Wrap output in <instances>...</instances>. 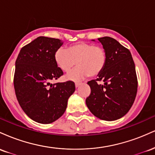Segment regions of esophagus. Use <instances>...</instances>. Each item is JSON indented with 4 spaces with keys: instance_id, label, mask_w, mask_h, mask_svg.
<instances>
[{
    "instance_id": "obj_1",
    "label": "esophagus",
    "mask_w": 155,
    "mask_h": 155,
    "mask_svg": "<svg viewBox=\"0 0 155 155\" xmlns=\"http://www.w3.org/2000/svg\"><path fill=\"white\" fill-rule=\"evenodd\" d=\"M80 84H81V83H79V82H76V83H75V86H76V88H77V87H79Z\"/></svg>"
}]
</instances>
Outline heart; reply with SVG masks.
<instances>
[{"instance_id": "heart-1", "label": "heart", "mask_w": 155, "mask_h": 155, "mask_svg": "<svg viewBox=\"0 0 155 155\" xmlns=\"http://www.w3.org/2000/svg\"><path fill=\"white\" fill-rule=\"evenodd\" d=\"M57 65L63 72L68 73L74 67L66 78L71 81H79L87 76H96L106 65L107 54L104 47L88 42L80 41L69 46L66 49H58L54 53Z\"/></svg>"}]
</instances>
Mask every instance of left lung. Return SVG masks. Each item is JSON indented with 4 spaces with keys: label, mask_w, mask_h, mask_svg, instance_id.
Here are the masks:
<instances>
[{
    "label": "left lung",
    "mask_w": 155,
    "mask_h": 155,
    "mask_svg": "<svg viewBox=\"0 0 155 155\" xmlns=\"http://www.w3.org/2000/svg\"><path fill=\"white\" fill-rule=\"evenodd\" d=\"M107 60L96 79L88 81L91 93L86 104L93 115L106 121L117 120L130 109L138 88L136 67L127 48L111 37L99 38ZM95 41V40H92ZM103 81L104 85H98Z\"/></svg>",
    "instance_id": "1"
}]
</instances>
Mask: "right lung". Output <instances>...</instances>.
I'll use <instances>...</instances> for the list:
<instances>
[{"label":"right lung","instance_id":"right-lung-1","mask_svg":"<svg viewBox=\"0 0 155 155\" xmlns=\"http://www.w3.org/2000/svg\"><path fill=\"white\" fill-rule=\"evenodd\" d=\"M63 44L58 38L39 36L21 49L16 60L14 86L17 101L25 113L38 123L58 120L75 91L73 81L50 83L63 74L54 60L55 51Z\"/></svg>","mask_w":155,"mask_h":155}]
</instances>
